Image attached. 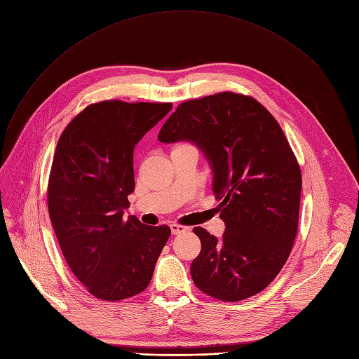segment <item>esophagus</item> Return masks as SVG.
Here are the masks:
<instances>
[{
	"instance_id": "1",
	"label": "esophagus",
	"mask_w": 359,
	"mask_h": 359,
	"mask_svg": "<svg viewBox=\"0 0 359 359\" xmlns=\"http://www.w3.org/2000/svg\"><path fill=\"white\" fill-rule=\"evenodd\" d=\"M170 227H171V233H172V234H181V233H184V231L188 230V227L181 226V224H177V223H172Z\"/></svg>"
}]
</instances>
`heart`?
I'll return each instance as SVG.
<instances>
[{
    "label": "heart",
    "instance_id": "b5f03b06",
    "mask_svg": "<svg viewBox=\"0 0 359 359\" xmlns=\"http://www.w3.org/2000/svg\"><path fill=\"white\" fill-rule=\"evenodd\" d=\"M184 147H189V144H187V142H178V144L174 145L172 151H174V149H180V148H184Z\"/></svg>",
    "mask_w": 359,
    "mask_h": 359
}]
</instances>
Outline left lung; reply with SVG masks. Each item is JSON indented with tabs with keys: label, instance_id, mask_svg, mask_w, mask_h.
<instances>
[{
	"label": "left lung",
	"instance_id": "1",
	"mask_svg": "<svg viewBox=\"0 0 359 359\" xmlns=\"http://www.w3.org/2000/svg\"><path fill=\"white\" fill-rule=\"evenodd\" d=\"M161 142L192 141L210 159L223 238L203 227L191 276L205 294L238 302L266 289L285 266L297 233L302 172L278 121L255 97L219 92L177 106Z\"/></svg>",
	"mask_w": 359,
	"mask_h": 359
}]
</instances>
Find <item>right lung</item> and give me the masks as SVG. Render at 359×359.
<instances>
[{
	"mask_svg": "<svg viewBox=\"0 0 359 359\" xmlns=\"http://www.w3.org/2000/svg\"><path fill=\"white\" fill-rule=\"evenodd\" d=\"M172 103L102 100L62 132L47 184V207L76 278L100 300L144 292L171 236L168 226L123 218L135 189L133 148Z\"/></svg>",
	"mask_w": 359,
	"mask_h": 359,
	"instance_id": "obj_1",
	"label": "right lung"
}]
</instances>
